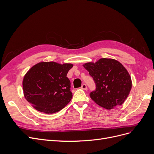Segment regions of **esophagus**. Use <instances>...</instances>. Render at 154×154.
Returning <instances> with one entry per match:
<instances>
[{
  "mask_svg": "<svg viewBox=\"0 0 154 154\" xmlns=\"http://www.w3.org/2000/svg\"><path fill=\"white\" fill-rule=\"evenodd\" d=\"M81 88L82 90H87V86H86V84H83L82 87H81Z\"/></svg>",
  "mask_w": 154,
  "mask_h": 154,
  "instance_id": "34e87169",
  "label": "esophagus"
}]
</instances>
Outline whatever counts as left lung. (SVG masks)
Wrapping results in <instances>:
<instances>
[{
    "mask_svg": "<svg viewBox=\"0 0 154 154\" xmlns=\"http://www.w3.org/2000/svg\"><path fill=\"white\" fill-rule=\"evenodd\" d=\"M83 66L96 85V89L90 93L95 103L108 109L124 103L131 88V80L120 62L101 58L97 63H88Z\"/></svg>",
    "mask_w": 154,
    "mask_h": 154,
    "instance_id": "1",
    "label": "left lung"
}]
</instances>
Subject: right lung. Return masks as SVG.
I'll return each mask as SVG.
<instances>
[{"label":"right lung","instance_id":"add662e5","mask_svg":"<svg viewBox=\"0 0 154 154\" xmlns=\"http://www.w3.org/2000/svg\"><path fill=\"white\" fill-rule=\"evenodd\" d=\"M71 64L42 62L34 65L23 79L26 99L37 110L46 114L60 111L71 101L72 94L67 77Z\"/></svg>","mask_w":154,"mask_h":154}]
</instances>
